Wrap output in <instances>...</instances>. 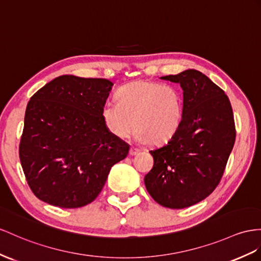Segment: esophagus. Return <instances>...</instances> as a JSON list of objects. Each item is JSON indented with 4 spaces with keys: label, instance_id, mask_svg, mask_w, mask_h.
I'll use <instances>...</instances> for the list:
<instances>
[{
    "label": "esophagus",
    "instance_id": "obj_1",
    "mask_svg": "<svg viewBox=\"0 0 261 261\" xmlns=\"http://www.w3.org/2000/svg\"><path fill=\"white\" fill-rule=\"evenodd\" d=\"M139 152H140V150H139V149L135 148V146H131V148H130V151H129V154H130V155H136V154H138Z\"/></svg>",
    "mask_w": 261,
    "mask_h": 261
}]
</instances>
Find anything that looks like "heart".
Instances as JSON below:
<instances>
[{"label": "heart", "mask_w": 261, "mask_h": 261, "mask_svg": "<svg viewBox=\"0 0 261 261\" xmlns=\"http://www.w3.org/2000/svg\"><path fill=\"white\" fill-rule=\"evenodd\" d=\"M117 100L102 106L101 118L112 136L125 138L136 128L139 142H166L175 135L183 117V99L176 87L148 80L126 84Z\"/></svg>", "instance_id": "heart-1"}]
</instances>
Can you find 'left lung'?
Returning a JSON list of instances; mask_svg holds the SVG:
<instances>
[{"mask_svg":"<svg viewBox=\"0 0 261 261\" xmlns=\"http://www.w3.org/2000/svg\"><path fill=\"white\" fill-rule=\"evenodd\" d=\"M161 79L182 87L183 117L168 143L150 151L154 164L144 184L156 203L179 210L219 184L235 143V122L228 97L204 73L188 69Z\"/></svg>","mask_w":261,"mask_h":261,"instance_id":"left-lung-1","label":"left lung"}]
</instances>
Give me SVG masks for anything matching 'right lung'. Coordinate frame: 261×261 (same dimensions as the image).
<instances>
[{"instance_id": "1", "label": "right lung", "mask_w": 261, "mask_h": 261, "mask_svg": "<svg viewBox=\"0 0 261 261\" xmlns=\"http://www.w3.org/2000/svg\"><path fill=\"white\" fill-rule=\"evenodd\" d=\"M113 84L59 76L26 107L19 160L34 195L62 208L91 203L130 145L107 130L101 109Z\"/></svg>"}]
</instances>
